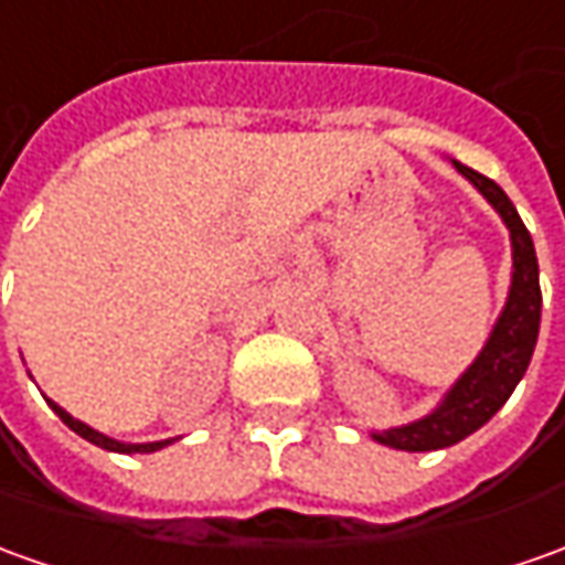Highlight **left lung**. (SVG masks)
<instances>
[{"instance_id": "obj_1", "label": "left lung", "mask_w": 565, "mask_h": 565, "mask_svg": "<svg viewBox=\"0 0 565 565\" xmlns=\"http://www.w3.org/2000/svg\"><path fill=\"white\" fill-rule=\"evenodd\" d=\"M455 170L470 179L476 191L492 203L498 216L504 218L510 232V247H513V275H510V294L504 302V312L498 315L492 333L486 340L476 362L460 374V380L445 393L436 412L427 417L405 424V427L371 433L380 445H390L398 451H436L448 445L467 439L470 433L489 424L501 405L508 402L516 383L523 380L525 367L532 362V352L539 343L541 324V284H539V256L532 234L523 225L516 206L510 198L486 179L482 172L463 167L451 160Z\"/></svg>"}]
</instances>
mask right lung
<instances>
[{"label": "right lung", "instance_id": "right-lung-1", "mask_svg": "<svg viewBox=\"0 0 565 565\" xmlns=\"http://www.w3.org/2000/svg\"><path fill=\"white\" fill-rule=\"evenodd\" d=\"M49 405H52V412L67 424V427L76 433V436H83L86 443L98 445V448H105V451H120V455H151V451H157V448H163V445H170L172 439H163V443H145V445H126V443H117V439H110V436H105V433H98V429H92L89 424H83V420H76V417H71V414L64 412L61 405H55L52 398H49Z\"/></svg>", "mask_w": 565, "mask_h": 565}]
</instances>
